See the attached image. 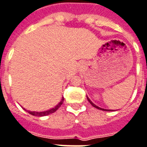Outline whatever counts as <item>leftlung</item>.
I'll return each mask as SVG.
<instances>
[{
  "instance_id": "left-lung-1",
  "label": "left lung",
  "mask_w": 147,
  "mask_h": 147,
  "mask_svg": "<svg viewBox=\"0 0 147 147\" xmlns=\"http://www.w3.org/2000/svg\"><path fill=\"white\" fill-rule=\"evenodd\" d=\"M87 100H89V102H90V103H91V105H92V106H93V107H94L97 108V109H100V110H103V111H108V110H107V109H102V108H100V107H96V105H94V104H93V103H92V102H91V100H90V99H89V98H88V97H87ZM110 111H111V110H110Z\"/></svg>"
}]
</instances>
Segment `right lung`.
I'll return each mask as SVG.
<instances>
[{"mask_svg": "<svg viewBox=\"0 0 147 147\" xmlns=\"http://www.w3.org/2000/svg\"><path fill=\"white\" fill-rule=\"evenodd\" d=\"M63 100H64V98H62L61 100L60 101V103H59L57 106H56L55 107L51 108V109H50V110H48V111H46L37 112V111H27V112H28V113H30V115H33V116H36V117H44V116H47V115H50V114H51V113L55 112L56 110H57L58 108L60 107L62 105Z\"/></svg>", "mask_w": 147, "mask_h": 147, "instance_id": "right-lung-1", "label": "right lung"}]
</instances>
